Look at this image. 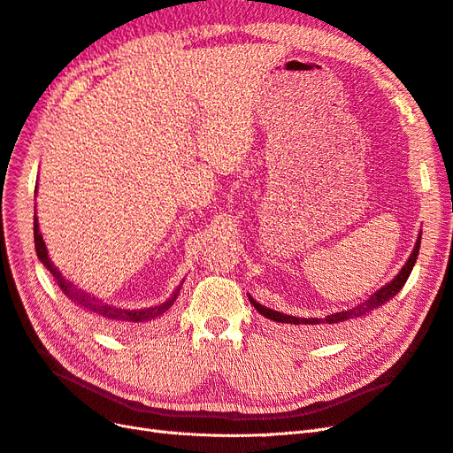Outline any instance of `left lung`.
Masks as SVG:
<instances>
[{
	"mask_svg": "<svg viewBox=\"0 0 453 453\" xmlns=\"http://www.w3.org/2000/svg\"><path fill=\"white\" fill-rule=\"evenodd\" d=\"M419 243H421V232H419V236L416 240L414 251L410 253V257L404 263V266L401 268V272L396 273V276L389 283L383 285L381 289H378L374 295H370L363 304H357V306H353L349 310L325 315V318H296V315H287L283 311H278V310H272V308L258 304L251 295H250V303L255 306V310L260 315H263V318H266L273 323H278L280 326L285 328L287 333L303 334V336H319L321 333L326 331L328 326H334V325H340V323L349 321V319L365 318L368 311H372V310L383 306L386 303H389L393 296H396V293L403 289L408 276H410V272H412V268L416 265V258H418V253H419Z\"/></svg>",
	"mask_w": 453,
	"mask_h": 453,
	"instance_id": "1",
	"label": "left lung"
}]
</instances>
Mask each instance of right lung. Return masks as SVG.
<instances>
[{"label":"right lung","instance_id":"right-lung-1","mask_svg":"<svg viewBox=\"0 0 453 453\" xmlns=\"http://www.w3.org/2000/svg\"><path fill=\"white\" fill-rule=\"evenodd\" d=\"M37 195V193H35ZM34 242H35V251H37V257L41 263L45 265V268L52 273L54 280H57L58 287L62 289V293L65 296H70L73 303H77L79 306H83L85 310H88L90 313H96L98 318L109 321V323H125V325H134V323H145V321H153V319H158L160 315L166 313L173 303L177 300V296H180V291H181V285L177 287V289L172 293L170 298L164 300L162 304H157V306H149V308H140V310H128V308H117V306H109L105 303H102L100 298L96 296H90L88 293L77 289V287L73 283L67 281L62 272L52 265V260L49 258V251H47V245H45V240L43 236H41V230H39V223H37V215L34 213Z\"/></svg>","mask_w":453,"mask_h":453}]
</instances>
